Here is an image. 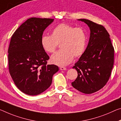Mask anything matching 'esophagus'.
Segmentation results:
<instances>
[{
  "mask_svg": "<svg viewBox=\"0 0 121 121\" xmlns=\"http://www.w3.org/2000/svg\"><path fill=\"white\" fill-rule=\"evenodd\" d=\"M60 70H66V68L65 67L61 66V67H60Z\"/></svg>",
  "mask_w": 121,
  "mask_h": 121,
  "instance_id": "esophagus-1",
  "label": "esophagus"
}]
</instances>
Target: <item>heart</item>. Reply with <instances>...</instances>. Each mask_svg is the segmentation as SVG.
Instances as JSON below:
<instances>
[{"label":"heart","mask_w":121,"mask_h":121,"mask_svg":"<svg viewBox=\"0 0 121 121\" xmlns=\"http://www.w3.org/2000/svg\"><path fill=\"white\" fill-rule=\"evenodd\" d=\"M87 42V34L83 28L64 23L55 27L51 35H43L41 39L43 50L49 53L55 52L60 43L61 49L53 54L51 59L52 62L59 66L70 64L74 56H81L85 51Z\"/></svg>","instance_id":"b5f03b06"}]
</instances>
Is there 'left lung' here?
I'll return each instance as SVG.
<instances>
[{
    "instance_id": "1",
    "label": "left lung",
    "mask_w": 121,
    "mask_h": 121,
    "mask_svg": "<svg viewBox=\"0 0 121 121\" xmlns=\"http://www.w3.org/2000/svg\"><path fill=\"white\" fill-rule=\"evenodd\" d=\"M91 30L89 43L85 52L73 68L78 77L72 85L78 91L91 94L106 85L110 78L114 62V48L109 34L103 25L85 19Z\"/></svg>"
}]
</instances>
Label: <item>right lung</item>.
Instances as JSON below:
<instances>
[{
    "label": "right lung",
    "mask_w": 121,
    "mask_h": 121,
    "mask_svg": "<svg viewBox=\"0 0 121 121\" xmlns=\"http://www.w3.org/2000/svg\"><path fill=\"white\" fill-rule=\"evenodd\" d=\"M53 20L29 18L11 37L8 49L9 72L15 85L26 94L36 95L46 91L59 70L56 65H47L49 57L41 44L44 30Z\"/></svg>",
    "instance_id": "1"
}]
</instances>
